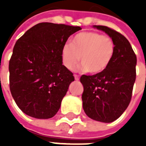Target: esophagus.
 I'll list each match as a JSON object with an SVG mask.
<instances>
[{
    "label": "esophagus",
    "instance_id": "obj_1",
    "mask_svg": "<svg viewBox=\"0 0 146 146\" xmlns=\"http://www.w3.org/2000/svg\"><path fill=\"white\" fill-rule=\"evenodd\" d=\"M74 78H75V80H79V76H77V75H74Z\"/></svg>",
    "mask_w": 146,
    "mask_h": 146
}]
</instances>
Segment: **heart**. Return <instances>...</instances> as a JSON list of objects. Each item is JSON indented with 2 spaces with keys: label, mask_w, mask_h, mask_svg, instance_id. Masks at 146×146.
I'll use <instances>...</instances> for the list:
<instances>
[{
  "label": "heart",
  "mask_w": 146,
  "mask_h": 146,
  "mask_svg": "<svg viewBox=\"0 0 146 146\" xmlns=\"http://www.w3.org/2000/svg\"><path fill=\"white\" fill-rule=\"evenodd\" d=\"M114 51L115 44L110 36L96 32H83L76 34L71 44H64L61 58L68 70H73L80 59L84 72L98 74L110 66Z\"/></svg>",
  "instance_id": "heart-1"
}]
</instances>
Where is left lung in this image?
Wrapping results in <instances>:
<instances>
[{
	"mask_svg": "<svg viewBox=\"0 0 146 146\" xmlns=\"http://www.w3.org/2000/svg\"><path fill=\"white\" fill-rule=\"evenodd\" d=\"M112 39L114 55L102 73L82 75L83 109L91 119L111 123L118 119L128 106L136 78L137 58L127 39L104 26H93Z\"/></svg>",
	"mask_w": 146,
	"mask_h": 146,
	"instance_id": "obj_1",
	"label": "left lung"
}]
</instances>
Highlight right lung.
<instances>
[{
  "mask_svg": "<svg viewBox=\"0 0 146 146\" xmlns=\"http://www.w3.org/2000/svg\"><path fill=\"white\" fill-rule=\"evenodd\" d=\"M80 27L41 23L18 40L9 61L10 91L25 114L49 119L57 113L73 73L62 65L61 51Z\"/></svg>",
  "mask_w": 146,
  "mask_h": 146,
  "instance_id": "obj_1",
  "label": "right lung"
}]
</instances>
